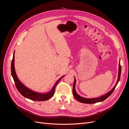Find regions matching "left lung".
Segmentation results:
<instances>
[{"label": "left lung", "instance_id": "left-lung-1", "mask_svg": "<svg viewBox=\"0 0 129 129\" xmlns=\"http://www.w3.org/2000/svg\"><path fill=\"white\" fill-rule=\"evenodd\" d=\"M120 74H121V66L120 64V62H119V71H118V79L115 85V87L113 88L111 90L107 93L106 94H105L102 96L99 97H97V98H93V99H86L84 98V97H81L80 95H79L77 93L75 90V84H76V79L75 78V80H74V82L73 84V95L74 97L79 101L80 102L83 103H87V104H93V103H96L97 102H102V101H104L105 100H106L107 98L111 95V93L113 92V91H114V90L116 88V87L117 85L118 82L120 79Z\"/></svg>", "mask_w": 129, "mask_h": 129}]
</instances>
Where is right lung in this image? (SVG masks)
Returning <instances> with one entry per match:
<instances>
[{
    "mask_svg": "<svg viewBox=\"0 0 129 129\" xmlns=\"http://www.w3.org/2000/svg\"><path fill=\"white\" fill-rule=\"evenodd\" d=\"M11 74L14 80L15 86H16V88L18 89L19 92H20L23 96H24L27 99H30L32 101H45L51 98L54 94L55 89L57 84L58 83V82L60 81L62 78L64 76H62L57 80V81L56 82L55 85H54L53 88L50 91L45 93H39L36 91H34L32 90H30V89L25 86V85L20 81V80L18 79V78L17 76V74L15 73L14 68V52L13 53V59L11 63Z\"/></svg>",
    "mask_w": 129,
    "mask_h": 129,
    "instance_id": "add662e5",
    "label": "right lung"
}]
</instances>
